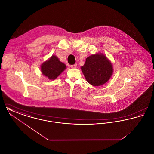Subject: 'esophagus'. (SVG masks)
<instances>
[{"instance_id": "34e87169", "label": "esophagus", "mask_w": 154, "mask_h": 154, "mask_svg": "<svg viewBox=\"0 0 154 154\" xmlns=\"http://www.w3.org/2000/svg\"><path fill=\"white\" fill-rule=\"evenodd\" d=\"M77 64H74V65H70V67H72V68H76L77 67Z\"/></svg>"}]
</instances>
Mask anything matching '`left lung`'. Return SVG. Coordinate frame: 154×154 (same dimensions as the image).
<instances>
[{"label":"left lung","instance_id":"left-lung-1","mask_svg":"<svg viewBox=\"0 0 154 154\" xmlns=\"http://www.w3.org/2000/svg\"><path fill=\"white\" fill-rule=\"evenodd\" d=\"M82 72L88 82L94 86H100L110 79L112 66L108 59L103 54L91 55L86 59Z\"/></svg>","mask_w":154,"mask_h":154}]
</instances>
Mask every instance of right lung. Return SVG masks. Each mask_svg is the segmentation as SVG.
Returning a JSON list of instances; mask_svg holds the SVG:
<instances>
[{
  "mask_svg": "<svg viewBox=\"0 0 154 154\" xmlns=\"http://www.w3.org/2000/svg\"><path fill=\"white\" fill-rule=\"evenodd\" d=\"M65 69L66 65L54 55L43 63L41 67L42 73L50 80L55 79Z\"/></svg>",
  "mask_w": 154,
  "mask_h": 154,
  "instance_id": "right-lung-1",
  "label": "right lung"
}]
</instances>
